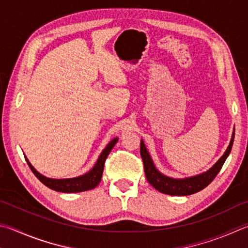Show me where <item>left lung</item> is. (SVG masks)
<instances>
[{
    "mask_svg": "<svg viewBox=\"0 0 248 248\" xmlns=\"http://www.w3.org/2000/svg\"><path fill=\"white\" fill-rule=\"evenodd\" d=\"M234 141V129L232 133V138L230 144H229L226 152L223 155L220 157L217 163H216L213 167L208 169L205 172H202L200 174L192 175V177L187 178H171L168 175H165L161 173L160 171L156 168L153 161L152 157L148 153L147 148L144 144L143 140H141V147H140V153H141V157L143 159L144 164V171H145V175L148 183L151 184L153 187H155L157 191L167 195H173V196H186L194 194L202 191L205 188L208 184L213 181L216 178V175L219 173L220 169L222 168L224 161L230 155L232 145Z\"/></svg>",
    "mask_w": 248,
    "mask_h": 248,
    "instance_id": "8db88e82",
    "label": "left lung"
}]
</instances>
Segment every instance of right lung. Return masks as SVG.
<instances>
[{
  "instance_id": "right-lung-1",
  "label": "right lung",
  "mask_w": 248,
  "mask_h": 248,
  "mask_svg": "<svg viewBox=\"0 0 248 248\" xmlns=\"http://www.w3.org/2000/svg\"><path fill=\"white\" fill-rule=\"evenodd\" d=\"M117 142H118V138L112 139L111 141L107 144L104 150H103L101 155L98 156V158L96 160L95 165L93 166V168L90 171H88L87 173L79 175V177H75V178H68V179L47 178L42 173H40L39 171L35 170V168L30 164V161L26 156L25 158L35 177H37L40 181L44 184V186L52 188L54 191L62 192V193H78V192L92 190V188L96 187L98 186V183L101 182V179H102L103 170H104L105 160Z\"/></svg>"
}]
</instances>
